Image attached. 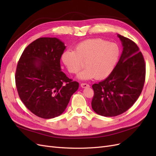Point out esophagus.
Segmentation results:
<instances>
[{
  "label": "esophagus",
  "mask_w": 156,
  "mask_h": 156,
  "mask_svg": "<svg viewBox=\"0 0 156 156\" xmlns=\"http://www.w3.org/2000/svg\"><path fill=\"white\" fill-rule=\"evenodd\" d=\"M81 87L82 88H87V87H89L90 85H89L88 84H87V83H81Z\"/></svg>",
  "instance_id": "esophagus-1"
}]
</instances>
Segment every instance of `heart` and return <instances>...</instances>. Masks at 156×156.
I'll return each mask as SVG.
<instances>
[{
    "instance_id": "b5f03b06",
    "label": "heart",
    "mask_w": 156,
    "mask_h": 156,
    "mask_svg": "<svg viewBox=\"0 0 156 156\" xmlns=\"http://www.w3.org/2000/svg\"><path fill=\"white\" fill-rule=\"evenodd\" d=\"M120 55L119 45L101 38H92L79 43L74 50H67L62 55L63 63L71 73H76L85 62L86 68L77 77L82 80L96 77L104 79L115 68Z\"/></svg>"
}]
</instances>
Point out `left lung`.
I'll use <instances>...</instances> for the list:
<instances>
[{
  "mask_svg": "<svg viewBox=\"0 0 156 156\" xmlns=\"http://www.w3.org/2000/svg\"><path fill=\"white\" fill-rule=\"evenodd\" d=\"M123 46L120 60L105 80L94 84L92 109L103 116L122 114L139 97L145 81L143 55L134 41L118 34Z\"/></svg>",
  "mask_w": 156,
  "mask_h": 156,
  "instance_id": "8db88e82",
  "label": "left lung"
}]
</instances>
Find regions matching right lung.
<instances>
[{"label": "right lung", "mask_w": 156, "mask_h": 156, "mask_svg": "<svg viewBox=\"0 0 156 156\" xmlns=\"http://www.w3.org/2000/svg\"><path fill=\"white\" fill-rule=\"evenodd\" d=\"M66 47L56 37H40L23 51L16 72L21 100L33 114L49 119L65 111L79 83L61 71L60 58Z\"/></svg>", "instance_id": "1"}]
</instances>
